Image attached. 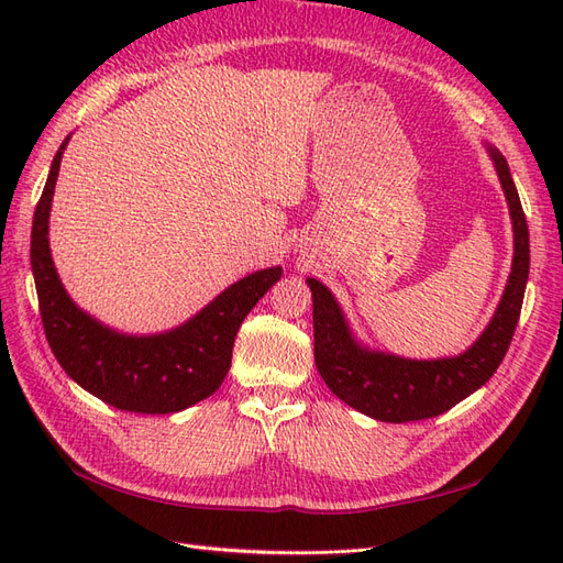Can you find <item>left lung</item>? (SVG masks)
<instances>
[{"mask_svg": "<svg viewBox=\"0 0 563 563\" xmlns=\"http://www.w3.org/2000/svg\"><path fill=\"white\" fill-rule=\"evenodd\" d=\"M488 152L512 216L515 258L498 310L470 350L430 362L368 350L354 340L343 310L329 288L312 277L308 279L312 291L317 368L333 395L364 416L383 422H411L446 413L457 401L488 383L512 343L531 251H528L526 216L507 159L496 147L488 145Z\"/></svg>", "mask_w": 563, "mask_h": 563, "instance_id": "left-lung-1", "label": "left lung"}]
</instances>
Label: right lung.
I'll use <instances>...</instances> for the list:
<instances>
[{"label": "right lung", "mask_w": 563, "mask_h": 563, "mask_svg": "<svg viewBox=\"0 0 563 563\" xmlns=\"http://www.w3.org/2000/svg\"><path fill=\"white\" fill-rule=\"evenodd\" d=\"M65 143L32 220L30 263L51 352L77 385L133 413H176L211 397L225 380L232 345L244 317L282 277V267L258 269L225 288L183 327L159 335H124L79 310L63 288L48 249V213Z\"/></svg>", "instance_id": "1"}]
</instances>
